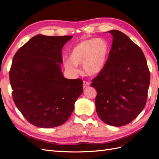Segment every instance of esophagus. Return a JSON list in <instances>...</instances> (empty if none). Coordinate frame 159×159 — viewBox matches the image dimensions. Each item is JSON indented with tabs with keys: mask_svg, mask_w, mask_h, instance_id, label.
<instances>
[{
	"mask_svg": "<svg viewBox=\"0 0 159 159\" xmlns=\"http://www.w3.org/2000/svg\"><path fill=\"white\" fill-rule=\"evenodd\" d=\"M90 85V82L89 81H84V88H86V87H88V86Z\"/></svg>",
	"mask_w": 159,
	"mask_h": 159,
	"instance_id": "esophagus-1",
	"label": "esophagus"
}]
</instances>
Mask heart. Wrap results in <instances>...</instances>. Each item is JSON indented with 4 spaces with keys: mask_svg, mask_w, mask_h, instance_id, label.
I'll list each match as a JSON object with an SVG mask.
<instances>
[{
    "mask_svg": "<svg viewBox=\"0 0 159 159\" xmlns=\"http://www.w3.org/2000/svg\"><path fill=\"white\" fill-rule=\"evenodd\" d=\"M109 53L110 46L105 39L93 38L84 40L72 48L69 60L64 62V66L71 73H76L77 65L82 64L86 74L97 75L104 70Z\"/></svg>",
    "mask_w": 159,
    "mask_h": 159,
    "instance_id": "obj_1",
    "label": "heart"
}]
</instances>
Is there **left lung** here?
Listing matches in <instances>:
<instances>
[{
    "label": "left lung",
    "mask_w": 159,
    "mask_h": 159,
    "mask_svg": "<svg viewBox=\"0 0 159 159\" xmlns=\"http://www.w3.org/2000/svg\"><path fill=\"white\" fill-rule=\"evenodd\" d=\"M113 43L104 70L92 80L96 111L109 125L121 127L139 115L147 99L150 71L141 49L117 30L109 32Z\"/></svg>",
    "instance_id": "1"
}]
</instances>
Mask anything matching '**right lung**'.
Instances as JSON below:
<instances>
[{
	"label": "right lung",
	"mask_w": 159,
	"mask_h": 159,
	"mask_svg": "<svg viewBox=\"0 0 159 159\" xmlns=\"http://www.w3.org/2000/svg\"><path fill=\"white\" fill-rule=\"evenodd\" d=\"M72 36L38 34L14 55L10 70L12 98L27 121L41 128L61 125L83 92V81L65 78L61 49Z\"/></svg>",
	"instance_id": "obj_1"
}]
</instances>
